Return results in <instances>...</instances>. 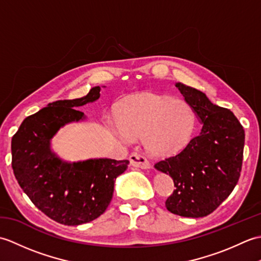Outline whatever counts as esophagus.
Segmentation results:
<instances>
[{
	"instance_id": "34e87169",
	"label": "esophagus",
	"mask_w": 261,
	"mask_h": 261,
	"mask_svg": "<svg viewBox=\"0 0 261 261\" xmlns=\"http://www.w3.org/2000/svg\"><path fill=\"white\" fill-rule=\"evenodd\" d=\"M130 163L134 167L141 168V169H148L150 168V163L142 156L140 153H132L130 156Z\"/></svg>"
}]
</instances>
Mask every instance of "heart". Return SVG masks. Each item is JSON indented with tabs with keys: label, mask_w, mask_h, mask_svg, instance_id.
Returning a JSON list of instances; mask_svg holds the SVG:
<instances>
[{
	"label": "heart",
	"mask_w": 261,
	"mask_h": 261,
	"mask_svg": "<svg viewBox=\"0 0 261 261\" xmlns=\"http://www.w3.org/2000/svg\"><path fill=\"white\" fill-rule=\"evenodd\" d=\"M194 126L195 114L187 102L142 94L124 105L120 120L112 123V130L124 141H131L134 137L146 138L148 150L169 154L187 145Z\"/></svg>",
	"instance_id": "1"
}]
</instances>
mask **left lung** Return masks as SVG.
Listing matches in <instances>:
<instances>
[{
  "mask_svg": "<svg viewBox=\"0 0 261 261\" xmlns=\"http://www.w3.org/2000/svg\"><path fill=\"white\" fill-rule=\"evenodd\" d=\"M202 123L199 135L175 156L154 165L169 175L176 190L166 201L169 212L203 218L213 212L239 180L245 130L230 110L218 107L201 91L176 83Z\"/></svg>",
  "mask_w": 261,
  "mask_h": 261,
  "instance_id": "left-lung-1",
  "label": "left lung"
}]
</instances>
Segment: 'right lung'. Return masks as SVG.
Returning a JSON list of instances; mask_svg holds the SVG:
<instances>
[{"mask_svg":"<svg viewBox=\"0 0 261 261\" xmlns=\"http://www.w3.org/2000/svg\"><path fill=\"white\" fill-rule=\"evenodd\" d=\"M101 87L86 96L49 103L28 116L12 138V168L31 202L48 218L65 225L91 222L105 212L112 199L116 177L129 160L109 158L67 163L50 148L60 127L86 119L76 108L96 101Z\"/></svg>","mask_w":261,"mask_h":261,"instance_id":"right-lung-1","label":"right lung"}]
</instances>
